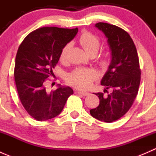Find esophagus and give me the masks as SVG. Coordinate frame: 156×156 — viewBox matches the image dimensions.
<instances>
[{
    "mask_svg": "<svg viewBox=\"0 0 156 156\" xmlns=\"http://www.w3.org/2000/svg\"><path fill=\"white\" fill-rule=\"evenodd\" d=\"M77 93H78V94H81V95H83V96H88L89 95V93L88 92H86V91H81V90H77L76 91Z\"/></svg>",
    "mask_w": 156,
    "mask_h": 156,
    "instance_id": "esophagus-1",
    "label": "esophagus"
}]
</instances>
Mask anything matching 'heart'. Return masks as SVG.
<instances>
[{
  "mask_svg": "<svg viewBox=\"0 0 156 156\" xmlns=\"http://www.w3.org/2000/svg\"><path fill=\"white\" fill-rule=\"evenodd\" d=\"M78 42L89 56L91 54H97L100 47V38L87 31H84L81 34ZM69 48V44H66L61 51L60 60L62 62L66 60ZM101 63L103 66H105L107 63V61L106 59H103ZM95 78L96 74L93 70L85 68H78L69 75L68 81L69 84L78 89H87L92 84Z\"/></svg>",
  "mask_w": 156,
  "mask_h": 156,
  "instance_id": "1",
  "label": "heart"
}]
</instances>
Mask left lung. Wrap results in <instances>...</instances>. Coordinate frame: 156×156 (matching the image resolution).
Returning a JSON list of instances; mask_svg holds the SVG:
<instances>
[{
	"mask_svg": "<svg viewBox=\"0 0 156 156\" xmlns=\"http://www.w3.org/2000/svg\"><path fill=\"white\" fill-rule=\"evenodd\" d=\"M95 27L107 38L111 60L100 84L104 92L112 89L107 97L97 93L100 104L90 110L94 118L111 122L122 118L130 109L136 98L140 82V69L137 52L128 33L114 25L98 23Z\"/></svg>",
	"mask_w": 156,
	"mask_h": 156,
	"instance_id": "left-lung-1",
	"label": "left lung"
}]
</instances>
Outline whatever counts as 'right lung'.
Returning a JSON list of instances; mask_svg holds the SVG:
<instances>
[{
	"mask_svg": "<svg viewBox=\"0 0 156 156\" xmlns=\"http://www.w3.org/2000/svg\"><path fill=\"white\" fill-rule=\"evenodd\" d=\"M78 31V28H41L30 33L18 49L14 69L16 85L25 109L37 121H47L60 114L73 94L70 87L61 84L48 93L44 80L53 75L62 48L73 40Z\"/></svg>",
	"mask_w": 156,
	"mask_h": 156,
	"instance_id": "obj_1",
	"label": "right lung"
}]
</instances>
